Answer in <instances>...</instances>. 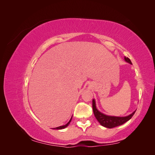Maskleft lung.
I'll use <instances>...</instances> for the list:
<instances>
[{
	"mask_svg": "<svg viewBox=\"0 0 155 155\" xmlns=\"http://www.w3.org/2000/svg\"><path fill=\"white\" fill-rule=\"evenodd\" d=\"M124 59L127 63H128L130 64H132L130 60L128 58H124ZM92 109L93 112L96 118L98 121L101 125L105 127L111 129L116 127L120 126L121 125H123L127 121H129L131 118H132L136 110H134L133 113L130 114L127 116H109L102 113L100 111L97 110L96 108V101L94 99L92 100Z\"/></svg>",
	"mask_w": 155,
	"mask_h": 155,
	"instance_id": "1",
	"label": "left lung"
}]
</instances>
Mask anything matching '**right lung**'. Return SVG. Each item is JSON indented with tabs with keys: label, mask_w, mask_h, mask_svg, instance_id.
Listing matches in <instances>:
<instances>
[{
	"label": "right lung",
	"mask_w": 155,
	"mask_h": 155,
	"mask_svg": "<svg viewBox=\"0 0 155 155\" xmlns=\"http://www.w3.org/2000/svg\"><path fill=\"white\" fill-rule=\"evenodd\" d=\"M72 116L71 117V118H70V120H69V121H68V122L67 124H65V125H62V126H59V127H55V128H52V129H58V130H59V129H63L66 128L67 127H68V125L70 124V121H71V120H72Z\"/></svg>",
	"instance_id": "add662e5"
}]
</instances>
